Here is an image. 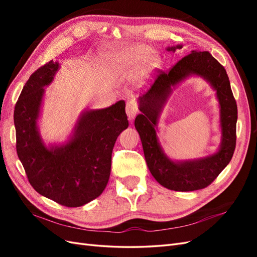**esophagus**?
I'll return each mask as SVG.
<instances>
[{"mask_svg": "<svg viewBox=\"0 0 257 257\" xmlns=\"http://www.w3.org/2000/svg\"><path fill=\"white\" fill-rule=\"evenodd\" d=\"M125 111H126L128 120L133 121L134 118L136 116V114H137V112H138V107H137V105H136L134 100H130V102L126 103Z\"/></svg>", "mask_w": 257, "mask_h": 257, "instance_id": "obj_1", "label": "esophagus"}]
</instances>
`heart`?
<instances>
[{"instance_id":"heart-1","label":"heart","mask_w":257,"mask_h":257,"mask_svg":"<svg viewBox=\"0 0 257 257\" xmlns=\"http://www.w3.org/2000/svg\"><path fill=\"white\" fill-rule=\"evenodd\" d=\"M160 65V57L146 46H131L115 50L110 54L108 68L115 74H123L137 68L134 84L143 88L151 79L153 72Z\"/></svg>"}]
</instances>
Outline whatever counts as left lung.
Returning <instances> with one entry per match:
<instances>
[{
  "label": "left lung",
  "mask_w": 257,
  "mask_h": 257,
  "mask_svg": "<svg viewBox=\"0 0 257 257\" xmlns=\"http://www.w3.org/2000/svg\"><path fill=\"white\" fill-rule=\"evenodd\" d=\"M182 45L169 46L168 51L181 49ZM199 76L216 92L219 103L221 142L217 151L206 157L189 160L169 158L158 141V122L172 91L190 76ZM142 111L135 119L145 159L151 175L161 185L173 191L204 189L228 165L236 147L237 104L232 95L225 68L208 51L193 50L167 73L161 72L150 90L137 99Z\"/></svg>",
  "instance_id": "8db88e82"
}]
</instances>
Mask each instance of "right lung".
Here are the masks:
<instances>
[{
  "instance_id": "obj_1",
  "label": "right lung",
  "mask_w": 257,
  "mask_h": 257,
  "mask_svg": "<svg viewBox=\"0 0 257 257\" xmlns=\"http://www.w3.org/2000/svg\"><path fill=\"white\" fill-rule=\"evenodd\" d=\"M61 65L50 61L31 75L15 106L17 154L29 181L41 195L66 207L98 197L109 180L116 138L128 126L125 103L83 109L64 142L45 143L40 119L46 88Z\"/></svg>"
}]
</instances>
